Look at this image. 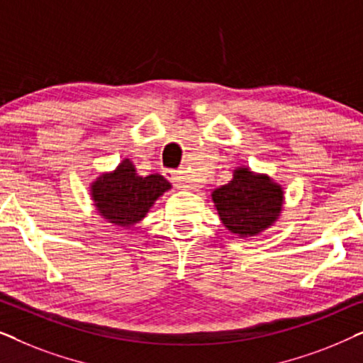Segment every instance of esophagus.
<instances>
[{
  "label": "esophagus",
  "mask_w": 363,
  "mask_h": 363,
  "mask_svg": "<svg viewBox=\"0 0 363 363\" xmlns=\"http://www.w3.org/2000/svg\"><path fill=\"white\" fill-rule=\"evenodd\" d=\"M163 175H165V178H168V180H170L177 188H183V190L190 188V185H188V183L185 182V178H183L182 172L170 170V168H168V170L163 172Z\"/></svg>",
  "instance_id": "34e87169"
}]
</instances>
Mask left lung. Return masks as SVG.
<instances>
[{"mask_svg":"<svg viewBox=\"0 0 363 363\" xmlns=\"http://www.w3.org/2000/svg\"><path fill=\"white\" fill-rule=\"evenodd\" d=\"M223 225L241 238L272 226L282 210L284 191L267 175L236 168L233 180L211 193Z\"/></svg>","mask_w":363,"mask_h":363,"instance_id":"obj_1","label":"left lung"}]
</instances>
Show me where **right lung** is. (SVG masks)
<instances>
[{"label": "right lung", "mask_w": 363, "mask_h": 363, "mask_svg": "<svg viewBox=\"0 0 363 363\" xmlns=\"http://www.w3.org/2000/svg\"><path fill=\"white\" fill-rule=\"evenodd\" d=\"M172 188L158 173L140 177L125 158L111 173H102L91 183V195L104 220L121 228L142 221L163 193Z\"/></svg>", "instance_id": "1"}]
</instances>
